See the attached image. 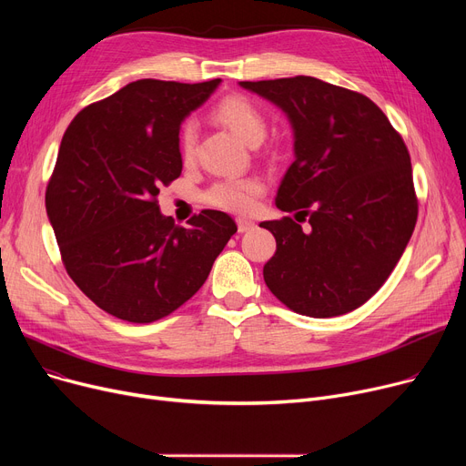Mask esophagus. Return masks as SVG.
I'll list each match as a JSON object with an SVG mask.
<instances>
[{
  "mask_svg": "<svg viewBox=\"0 0 466 466\" xmlns=\"http://www.w3.org/2000/svg\"><path fill=\"white\" fill-rule=\"evenodd\" d=\"M236 223H238V230L239 232H248V230H251L255 227V223H253L251 218H243V217H238Z\"/></svg>",
  "mask_w": 466,
  "mask_h": 466,
  "instance_id": "esophagus-1",
  "label": "esophagus"
}]
</instances>
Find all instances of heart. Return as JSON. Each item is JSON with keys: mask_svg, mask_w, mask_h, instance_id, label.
Returning a JSON list of instances; mask_svg holds the SVG:
<instances>
[{"mask_svg": "<svg viewBox=\"0 0 466 466\" xmlns=\"http://www.w3.org/2000/svg\"><path fill=\"white\" fill-rule=\"evenodd\" d=\"M213 118L218 120L232 130L243 143L258 145L266 136V118L262 111L248 100L246 96L232 94L220 100L213 111ZM196 139L198 130L194 122H185L179 132V151L183 162H192L196 155ZM264 192V185L257 177H241V179H220L215 181L206 192V204L225 209L230 213H249L255 209L257 200Z\"/></svg>", "mask_w": 466, "mask_h": 466, "instance_id": "b5f03b06", "label": "heart"}]
</instances>
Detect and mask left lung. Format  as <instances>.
I'll list each match as a JSON object with an SVG mask.
<instances>
[{"label":"left lung","mask_w":466,"mask_h":466,"mask_svg":"<svg viewBox=\"0 0 466 466\" xmlns=\"http://www.w3.org/2000/svg\"><path fill=\"white\" fill-rule=\"evenodd\" d=\"M281 107L295 130V162L276 206L308 217L264 220L278 249L264 281L300 315H344L372 299L400 260L418 220L406 143L359 92L297 76L241 81Z\"/></svg>","instance_id":"8db88e82"}]
</instances>
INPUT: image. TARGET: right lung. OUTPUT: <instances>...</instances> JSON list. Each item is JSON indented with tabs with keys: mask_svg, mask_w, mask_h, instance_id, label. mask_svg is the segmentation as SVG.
<instances>
[{
	"mask_svg": "<svg viewBox=\"0 0 466 466\" xmlns=\"http://www.w3.org/2000/svg\"><path fill=\"white\" fill-rule=\"evenodd\" d=\"M218 83L134 81L79 111L62 137L46 215L69 278L116 319L153 323L176 311L238 230L215 209L177 227L157 200L181 176L183 118Z\"/></svg>",
	"mask_w": 466,
	"mask_h": 466,
	"instance_id": "add662e5",
	"label": "right lung"
}]
</instances>
